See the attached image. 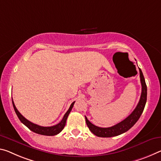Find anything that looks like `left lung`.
<instances>
[{"label":"left lung","instance_id":"1","mask_svg":"<svg viewBox=\"0 0 161 161\" xmlns=\"http://www.w3.org/2000/svg\"><path fill=\"white\" fill-rule=\"evenodd\" d=\"M140 71V82L142 85V92L140 95V101L137 104L136 109H134L133 112L130 114V115L121 121L119 123L114 126L109 127H99L94 125L92 123L88 120L86 117L85 116L86 123L90 129V130L92 132L94 135L102 137H110L114 136H117L119 135H121L124 132L129 130L131 127L136 123L137 121L138 120L140 115H141L143 109L145 108V103L147 101V86L145 84L144 76L142 75V72L140 69L139 68Z\"/></svg>","mask_w":161,"mask_h":161}]
</instances>
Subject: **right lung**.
<instances>
[{
  "instance_id": "add662e5",
  "label": "right lung",
  "mask_w": 161,
  "mask_h": 161,
  "mask_svg": "<svg viewBox=\"0 0 161 161\" xmlns=\"http://www.w3.org/2000/svg\"><path fill=\"white\" fill-rule=\"evenodd\" d=\"M75 103V102H74V103L71 104L70 108H69L67 113H65L64 116V117H63V119H62V121H61L59 123L56 125L51 126V127H43V126L38 125H36V124L33 123V122H30L29 120H28L27 119H25V117L23 116L19 111H18V109H16V106H15L14 103V101H13V99H12V103H13V106H14V110H15V112H16L18 117H19V119L21 120L22 123L25 125L28 128L31 130L33 131L34 132H36V133L39 134V135H43V136H56V135L58 134L62 130L64 129V126H65L66 122H67V119L69 116V113H70L71 109H72V108H73Z\"/></svg>"
}]
</instances>
